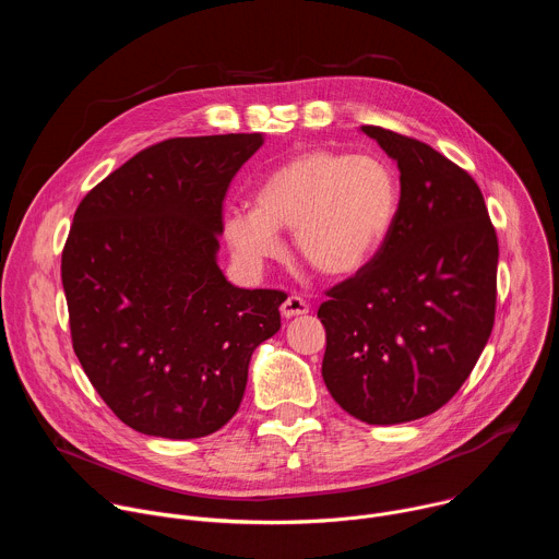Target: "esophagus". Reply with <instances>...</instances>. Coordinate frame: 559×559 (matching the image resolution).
<instances>
[{
	"label": "esophagus",
	"instance_id": "1",
	"mask_svg": "<svg viewBox=\"0 0 559 559\" xmlns=\"http://www.w3.org/2000/svg\"><path fill=\"white\" fill-rule=\"evenodd\" d=\"M309 311V302L302 300L300 296H287V300L281 305V313L285 318H294V316H302Z\"/></svg>",
	"mask_w": 559,
	"mask_h": 559
}]
</instances>
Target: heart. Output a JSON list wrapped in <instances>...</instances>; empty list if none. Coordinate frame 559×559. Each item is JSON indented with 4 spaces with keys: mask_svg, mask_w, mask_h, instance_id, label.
Segmentation results:
<instances>
[{
    "mask_svg": "<svg viewBox=\"0 0 559 559\" xmlns=\"http://www.w3.org/2000/svg\"><path fill=\"white\" fill-rule=\"evenodd\" d=\"M401 199V179L380 154L309 150L263 177L254 207H229L223 231L238 259L263 265L281 254L278 229H292L300 261L345 278L382 250Z\"/></svg>",
    "mask_w": 559,
    "mask_h": 559,
    "instance_id": "heart-1",
    "label": "heart"
}]
</instances>
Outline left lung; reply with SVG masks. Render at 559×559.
<instances>
[{
	"instance_id": "obj_1",
	"label": "left lung",
	"mask_w": 559,
	"mask_h": 559,
	"mask_svg": "<svg viewBox=\"0 0 559 559\" xmlns=\"http://www.w3.org/2000/svg\"><path fill=\"white\" fill-rule=\"evenodd\" d=\"M401 170V214L382 250L318 309L323 380L367 425H401L447 405L496 318L498 236L477 183L431 145L362 126Z\"/></svg>"
}]
</instances>
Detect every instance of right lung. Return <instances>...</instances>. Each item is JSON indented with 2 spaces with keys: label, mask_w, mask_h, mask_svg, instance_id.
Returning <instances> with one entry per match:
<instances>
[{
  "label": "right lung",
  "mask_w": 559,
  "mask_h": 559,
  "mask_svg": "<svg viewBox=\"0 0 559 559\" xmlns=\"http://www.w3.org/2000/svg\"><path fill=\"white\" fill-rule=\"evenodd\" d=\"M263 134L150 145L79 203L61 254L74 354L139 433L192 440L243 401L254 349L281 330L278 289L234 287L216 263L229 181Z\"/></svg>",
  "instance_id": "right-lung-1"
}]
</instances>
